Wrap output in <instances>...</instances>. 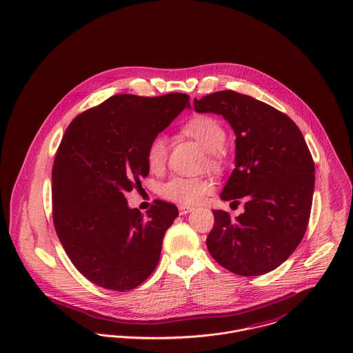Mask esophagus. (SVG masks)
Wrapping results in <instances>:
<instances>
[{"mask_svg":"<svg viewBox=\"0 0 353 353\" xmlns=\"http://www.w3.org/2000/svg\"><path fill=\"white\" fill-rule=\"evenodd\" d=\"M178 210H179V214H181V215H186L188 212H192V208H188V206H179V208H178Z\"/></svg>","mask_w":353,"mask_h":353,"instance_id":"esophagus-1","label":"esophagus"}]
</instances>
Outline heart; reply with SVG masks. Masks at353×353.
Here are the masks:
<instances>
[{
	"label": "heart",
	"mask_w": 353,
	"mask_h": 353,
	"mask_svg": "<svg viewBox=\"0 0 353 353\" xmlns=\"http://www.w3.org/2000/svg\"><path fill=\"white\" fill-rule=\"evenodd\" d=\"M182 134L196 141L208 152V163L212 167L221 165V148L226 141V132L218 119L209 115H196L182 127ZM168 157V141L163 135H157L148 143L145 159L152 172H161L165 168ZM212 190L209 178L174 176L161 188L162 196L185 206L198 205L206 194Z\"/></svg>",
	"instance_id": "obj_1"
}]
</instances>
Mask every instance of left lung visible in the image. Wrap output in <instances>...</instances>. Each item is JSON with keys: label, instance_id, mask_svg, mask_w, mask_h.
Wrapping results in <instances>:
<instances>
[{"label": "left lung", "instance_id": "obj_1", "mask_svg": "<svg viewBox=\"0 0 353 353\" xmlns=\"http://www.w3.org/2000/svg\"><path fill=\"white\" fill-rule=\"evenodd\" d=\"M199 114L222 115L235 134V168L222 201L245 199L236 218L214 210L206 245L221 266L239 276H261L279 268L305 234L314 163L296 123L279 110L234 91L194 99Z\"/></svg>", "mask_w": 353, "mask_h": 353}]
</instances>
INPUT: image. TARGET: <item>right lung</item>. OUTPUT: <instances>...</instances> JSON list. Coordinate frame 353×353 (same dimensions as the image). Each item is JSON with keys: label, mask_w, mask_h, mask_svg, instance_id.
Instances as JSON below:
<instances>
[{"label": "right lung", "mask_w": 353, "mask_h": 353, "mask_svg": "<svg viewBox=\"0 0 353 353\" xmlns=\"http://www.w3.org/2000/svg\"><path fill=\"white\" fill-rule=\"evenodd\" d=\"M188 100L115 94L73 119L63 137L52 170L53 223L74 268L97 286L131 290L159 262L176 206L155 201L144 216L124 195L150 172L148 143Z\"/></svg>", "instance_id": "right-lung-1"}]
</instances>
